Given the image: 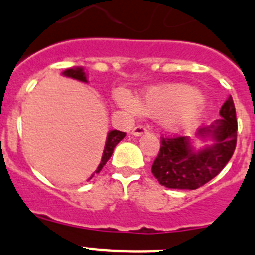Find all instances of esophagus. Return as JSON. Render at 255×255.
I'll return each mask as SVG.
<instances>
[{
  "mask_svg": "<svg viewBox=\"0 0 255 255\" xmlns=\"http://www.w3.org/2000/svg\"><path fill=\"white\" fill-rule=\"evenodd\" d=\"M147 132H148L147 127H146V126H142V125L136 126V127L132 129L133 136H142V134H144V133H147Z\"/></svg>",
  "mask_w": 255,
  "mask_h": 255,
  "instance_id": "obj_1",
  "label": "esophagus"
}]
</instances>
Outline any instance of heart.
<instances>
[{
  "mask_svg": "<svg viewBox=\"0 0 255 255\" xmlns=\"http://www.w3.org/2000/svg\"><path fill=\"white\" fill-rule=\"evenodd\" d=\"M116 100L132 113L162 117L165 127L173 132L194 129L203 117L201 94L188 85L152 86L146 89L137 99L121 89L116 93Z\"/></svg>",
  "mask_w": 255,
  "mask_h": 255,
  "instance_id": "obj_1",
  "label": "heart"
}]
</instances>
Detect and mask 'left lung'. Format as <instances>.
Returning a JSON list of instances; mask_svg holds the SVG:
<instances>
[{
	"label": "left lung",
	"instance_id": "8db88e82",
	"mask_svg": "<svg viewBox=\"0 0 255 255\" xmlns=\"http://www.w3.org/2000/svg\"><path fill=\"white\" fill-rule=\"evenodd\" d=\"M221 119L216 125L198 129V134L213 137L215 144L194 152L189 139L182 136L161 137V146L152 164L157 182L171 189H197L213 179L226 166L236 147L235 105L229 96L220 111Z\"/></svg>",
	"mask_w": 255,
	"mask_h": 255
}]
</instances>
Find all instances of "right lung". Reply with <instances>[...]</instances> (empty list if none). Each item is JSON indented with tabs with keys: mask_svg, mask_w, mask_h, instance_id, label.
Listing matches in <instances>:
<instances>
[{
	"mask_svg": "<svg viewBox=\"0 0 255 255\" xmlns=\"http://www.w3.org/2000/svg\"><path fill=\"white\" fill-rule=\"evenodd\" d=\"M63 75H65V76H68V77H72V79L79 80V81L86 82V76H85V72H84V70H82V68H79V67H77V68H70V70H66L65 72H63ZM125 136H126V133L121 132V130H111V132L108 133L107 143H105L102 161H100L99 166H98V169H96L95 173H99V171L102 170L103 166L107 164L108 160L111 159V156H112V153H113L114 147H116L117 144H118L119 142L125 138ZM93 175H94V174H93ZM93 175L90 176V179L93 178Z\"/></svg>",
	"mask_w": 255,
	"mask_h": 255,
	"instance_id": "right-lung-1",
	"label": "right lung"
}]
</instances>
